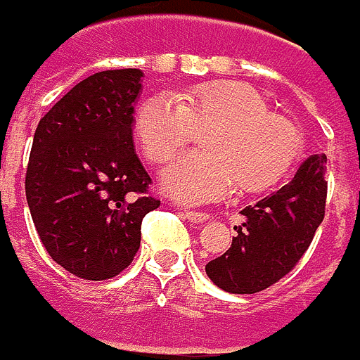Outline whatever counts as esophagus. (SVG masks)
I'll list each match as a JSON object with an SVG mask.
<instances>
[{
    "mask_svg": "<svg viewBox=\"0 0 360 360\" xmlns=\"http://www.w3.org/2000/svg\"><path fill=\"white\" fill-rule=\"evenodd\" d=\"M182 214H184L186 220H190V222H198V224L204 222V220H208V214H206V212H198V210H186V208H184Z\"/></svg>",
    "mask_w": 360,
    "mask_h": 360,
    "instance_id": "1",
    "label": "esophagus"
}]
</instances>
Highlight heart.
<instances>
[{"instance_id": "obj_1", "label": "heart", "mask_w": 360, "mask_h": 360, "mask_svg": "<svg viewBox=\"0 0 360 360\" xmlns=\"http://www.w3.org/2000/svg\"><path fill=\"white\" fill-rule=\"evenodd\" d=\"M204 150L172 160L162 172L164 190L186 202L216 200L236 182L242 192H260L281 180L298 154L290 122L270 114L250 86L214 82L180 94H158L138 108L136 138L152 164H162L188 144L194 130Z\"/></svg>"}]
</instances>
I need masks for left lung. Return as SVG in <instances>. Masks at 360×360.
Segmentation results:
<instances>
[{"label": "left lung", "instance_id": "8db88e82", "mask_svg": "<svg viewBox=\"0 0 360 360\" xmlns=\"http://www.w3.org/2000/svg\"><path fill=\"white\" fill-rule=\"evenodd\" d=\"M325 154H312L288 184L240 210L230 248L206 264L208 278L232 295H255L295 269L325 218Z\"/></svg>", "mask_w": 360, "mask_h": 360}]
</instances>
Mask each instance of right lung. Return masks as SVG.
Wrapping results in <instances>:
<instances>
[{
  "instance_id": "1",
  "label": "right lung",
  "mask_w": 360,
  "mask_h": 360,
  "mask_svg": "<svg viewBox=\"0 0 360 360\" xmlns=\"http://www.w3.org/2000/svg\"><path fill=\"white\" fill-rule=\"evenodd\" d=\"M140 70L82 79L39 120L25 172V198L48 255L84 281L130 266L142 220L160 200L131 140Z\"/></svg>"
}]
</instances>
